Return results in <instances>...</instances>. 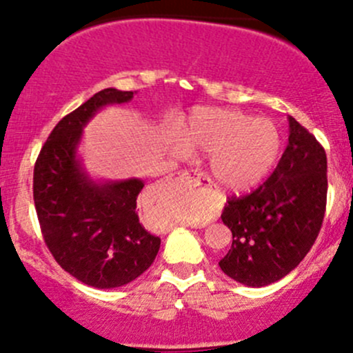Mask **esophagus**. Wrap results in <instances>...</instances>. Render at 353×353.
Returning <instances> with one entry per match:
<instances>
[{"label":"esophagus","instance_id":"34e87169","mask_svg":"<svg viewBox=\"0 0 353 353\" xmlns=\"http://www.w3.org/2000/svg\"><path fill=\"white\" fill-rule=\"evenodd\" d=\"M179 177L181 179H188L190 181V183H193L194 186H210V179L208 177L205 176V174H201V172H196V170H186V172H181L179 174Z\"/></svg>","mask_w":353,"mask_h":353}]
</instances>
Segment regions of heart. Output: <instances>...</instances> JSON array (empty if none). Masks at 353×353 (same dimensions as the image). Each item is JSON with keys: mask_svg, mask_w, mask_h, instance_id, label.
I'll return each mask as SVG.
<instances>
[{"mask_svg": "<svg viewBox=\"0 0 353 353\" xmlns=\"http://www.w3.org/2000/svg\"><path fill=\"white\" fill-rule=\"evenodd\" d=\"M172 150L181 157L212 155L210 170L216 184L232 193H245L275 169L282 154V133L266 117L237 109L198 108L184 121L181 143Z\"/></svg>", "mask_w": 353, "mask_h": 353, "instance_id": "1", "label": "heart"}]
</instances>
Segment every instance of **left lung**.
I'll use <instances>...</instances> for the list:
<instances>
[{
	"instance_id": "8db88e82",
	"label": "left lung",
	"mask_w": 353,
	"mask_h": 353,
	"mask_svg": "<svg viewBox=\"0 0 353 353\" xmlns=\"http://www.w3.org/2000/svg\"><path fill=\"white\" fill-rule=\"evenodd\" d=\"M326 169L325 148L288 117V143L272 176L223 206L222 222L232 232V245L219 266L227 276L258 288L297 268L325 219Z\"/></svg>"
}]
</instances>
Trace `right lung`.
<instances>
[{
  "label": "right lung",
  "instance_id": "add662e5",
  "mask_svg": "<svg viewBox=\"0 0 353 353\" xmlns=\"http://www.w3.org/2000/svg\"><path fill=\"white\" fill-rule=\"evenodd\" d=\"M133 94L97 92L56 124L34 167L35 212L49 251L65 272L95 288L133 282L160 249V237L145 230L137 213L143 181H95L78 155L88 121Z\"/></svg>",
  "mask_w": 353,
  "mask_h": 353
}]
</instances>
